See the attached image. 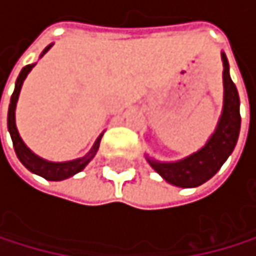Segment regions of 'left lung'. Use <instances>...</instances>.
Here are the masks:
<instances>
[{"label": "left lung", "mask_w": 256, "mask_h": 256, "mask_svg": "<svg viewBox=\"0 0 256 256\" xmlns=\"http://www.w3.org/2000/svg\"><path fill=\"white\" fill-rule=\"evenodd\" d=\"M224 107L215 134L201 150L176 162H158L149 160L150 166L167 181L178 188H196L210 180L234 152L240 135L241 115L238 90L229 75V62L222 54Z\"/></svg>", "instance_id": "8db88e82"}]
</instances>
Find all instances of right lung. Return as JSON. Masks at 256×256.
<instances>
[{"label":"right lung","instance_id":"right-lung-1","mask_svg":"<svg viewBox=\"0 0 256 256\" xmlns=\"http://www.w3.org/2000/svg\"><path fill=\"white\" fill-rule=\"evenodd\" d=\"M50 47V46H48ZM48 47H46V50L42 54H46L48 50ZM34 64H28L26 67H22V70L16 80V84H15V90L12 94V98H10V104H8V114H7V127H8V132H10V136H12V141H14V149L16 152V156L18 160L27 167L28 170L48 180V181H61V180H66L68 176H72L78 172H81L84 167L87 166L96 150L100 147V141H101V136L96 140V142L94 144L92 150L87 154L86 156L82 158H78V160H74V161H67V162H50V161H46L40 156H36L34 152H30L26 147V144L22 142L18 130H16V126H15V107H16V101H18V95H20V90H21V86H22V81L26 80L27 74L32 70Z\"/></svg>","mask_w":256,"mask_h":256}]
</instances>
